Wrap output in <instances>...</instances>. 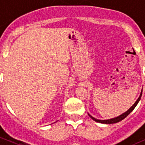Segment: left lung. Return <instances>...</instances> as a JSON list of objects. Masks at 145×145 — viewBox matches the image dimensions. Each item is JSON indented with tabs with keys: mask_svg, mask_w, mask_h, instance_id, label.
Here are the masks:
<instances>
[{
	"mask_svg": "<svg viewBox=\"0 0 145 145\" xmlns=\"http://www.w3.org/2000/svg\"><path fill=\"white\" fill-rule=\"evenodd\" d=\"M142 93V90H141V93H140V96H139L138 99H137V100H136V102L133 104V106H131V107L130 108V109H128V110H127L126 112H124V113H123L122 114L119 115V116H116V117L110 118V119H106V120H100V119H97V118H95L93 117V116H92L90 114H88L89 116H90V117L93 120V121H96V122H97V123H100L112 124V123H116L119 122V121H122L123 119H124V118L126 117L127 116H128V114H129L131 113V112H133V109H135V107L136 106H137V104H138L139 101H140V99H141Z\"/></svg>",
	"mask_w": 145,
	"mask_h": 145,
	"instance_id": "obj_1",
	"label": "left lung"
}]
</instances>
